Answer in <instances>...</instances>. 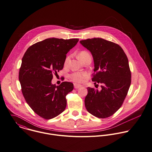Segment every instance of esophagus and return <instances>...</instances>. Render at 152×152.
Instances as JSON below:
<instances>
[{"instance_id":"esophagus-1","label":"esophagus","mask_w":152,"mask_h":152,"mask_svg":"<svg viewBox=\"0 0 152 152\" xmlns=\"http://www.w3.org/2000/svg\"><path fill=\"white\" fill-rule=\"evenodd\" d=\"M82 86L81 85H79V84H77V83H74V88L75 89H79L80 88H81Z\"/></svg>"}]
</instances>
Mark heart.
I'll return each instance as SVG.
<instances>
[{
  "label": "heart",
  "mask_w": 152,
  "mask_h": 152,
  "mask_svg": "<svg viewBox=\"0 0 152 152\" xmlns=\"http://www.w3.org/2000/svg\"><path fill=\"white\" fill-rule=\"evenodd\" d=\"M79 59L83 62L88 58H91V54L86 50L81 51L78 55ZM69 61V56H67L64 60V65H67ZM87 76V73L86 72H74L70 75V78L74 82H83Z\"/></svg>",
  "instance_id": "heart-1"
}]
</instances>
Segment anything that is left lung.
<instances>
[{
	"instance_id": "left-lung-1",
	"label": "left lung",
	"mask_w": 152,
	"mask_h": 152,
	"mask_svg": "<svg viewBox=\"0 0 152 152\" xmlns=\"http://www.w3.org/2000/svg\"><path fill=\"white\" fill-rule=\"evenodd\" d=\"M80 43L91 52L93 58L92 81L102 84L99 91L87 88L85 107L97 118H108L121 107L129 89L131 72L128 59L121 47L112 42L92 38L80 40Z\"/></svg>"
}]
</instances>
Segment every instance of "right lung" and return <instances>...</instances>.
Segmentation results:
<instances>
[{
    "instance_id": "add662e5",
    "label": "right lung",
    "mask_w": 152,
    "mask_h": 152,
    "mask_svg": "<svg viewBox=\"0 0 152 152\" xmlns=\"http://www.w3.org/2000/svg\"><path fill=\"white\" fill-rule=\"evenodd\" d=\"M79 39L49 38L30 46L24 54L19 80L27 103L37 115L50 119L61 113L66 107V95L73 84L63 82L52 83L53 75L62 70L67 52Z\"/></svg>"
}]
</instances>
